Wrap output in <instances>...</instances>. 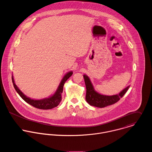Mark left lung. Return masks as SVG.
<instances>
[{
	"instance_id": "1",
	"label": "left lung",
	"mask_w": 152,
	"mask_h": 152,
	"mask_svg": "<svg viewBox=\"0 0 152 152\" xmlns=\"http://www.w3.org/2000/svg\"><path fill=\"white\" fill-rule=\"evenodd\" d=\"M83 77L86 88V101L91 106H94L98 108H104L116 103L124 96L130 88V86L126 87L124 89L117 95L112 96L104 95L98 93L95 90L94 86L88 76L84 75Z\"/></svg>"
}]
</instances>
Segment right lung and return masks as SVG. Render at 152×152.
I'll return each instance as SVG.
<instances>
[{"label":"right lung","mask_w":152,"mask_h":152,"mask_svg":"<svg viewBox=\"0 0 152 152\" xmlns=\"http://www.w3.org/2000/svg\"><path fill=\"white\" fill-rule=\"evenodd\" d=\"M73 72L72 71L69 72L67 73L61 80L56 91L55 93L51 95V96L44 98L42 99H31L29 97H27L25 95H24L21 91L18 88V86L15 83V81L13 77H12V82L13 84L14 88L15 89L17 93L19 95V96L28 104H30L31 105L33 106L35 108L41 109V110H50L54 107H57L61 101V94L63 93V86L66 82V81L72 75Z\"/></svg>","instance_id":"obj_1"}]
</instances>
